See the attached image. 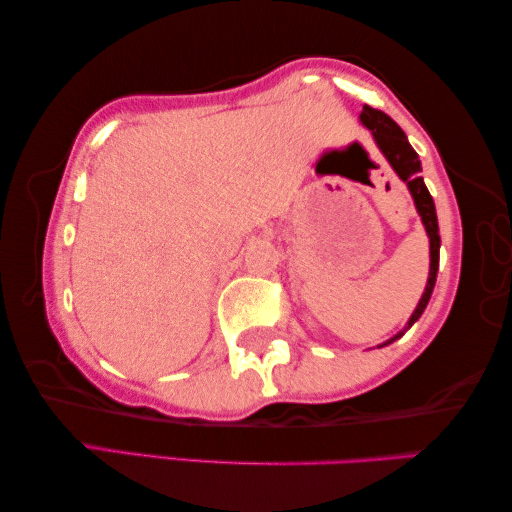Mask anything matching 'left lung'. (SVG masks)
I'll list each match as a JSON object with an SVG mask.
<instances>
[{
	"label": "left lung",
	"instance_id": "left-lung-1",
	"mask_svg": "<svg viewBox=\"0 0 512 512\" xmlns=\"http://www.w3.org/2000/svg\"><path fill=\"white\" fill-rule=\"evenodd\" d=\"M360 122L365 124L367 129L372 131V136L376 140V145L383 152V156L388 158L390 165L395 167V172L399 174V179L406 181V186L410 190V195L415 199V206H417V213L422 215V222L426 226V233H429L431 238V272H429V283H426V290L420 299V304H417L415 313L410 315L408 326H413L417 320H420L426 304H429L431 299V292L435 286V276H438V267H440V233H438V215H435V204H433V197L429 188H426L424 179L420 177L422 172V165H420V158H417L415 149L410 147V142L406 138V133L401 131L399 124L392 120L390 115H385L379 108H372V106H363V113H360ZM404 331L397 333L395 338L385 342V345H390V342H395L397 338H401ZM381 345V347H385Z\"/></svg>",
	"mask_w": 512,
	"mask_h": 512
}]
</instances>
